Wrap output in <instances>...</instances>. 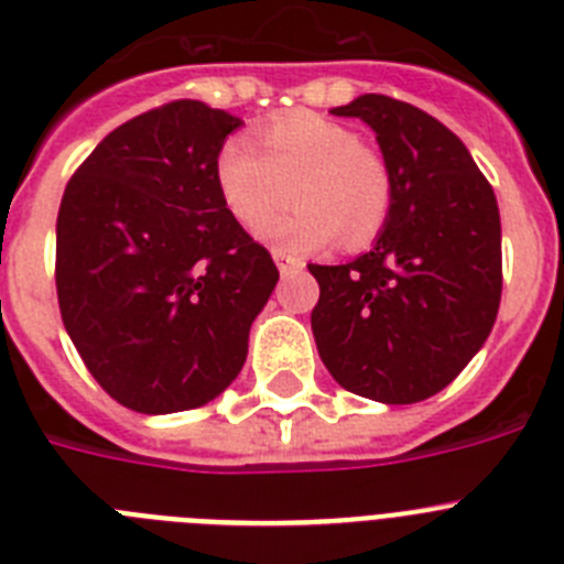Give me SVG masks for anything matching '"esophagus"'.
Returning <instances> with one entry per match:
<instances>
[{"mask_svg":"<svg viewBox=\"0 0 564 564\" xmlns=\"http://www.w3.org/2000/svg\"><path fill=\"white\" fill-rule=\"evenodd\" d=\"M273 262H276V268L282 276H288V273H296L305 268V262H302V259L291 257V253H285V251H279V248H273Z\"/></svg>","mask_w":564,"mask_h":564,"instance_id":"1","label":"esophagus"}]
</instances>
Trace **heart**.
<instances>
[{"mask_svg": "<svg viewBox=\"0 0 564 564\" xmlns=\"http://www.w3.org/2000/svg\"><path fill=\"white\" fill-rule=\"evenodd\" d=\"M259 147L228 138L214 158V183L239 226L264 228L293 193L300 206L267 225L273 246L311 253L341 237L344 248H364L381 234L392 208L390 166L350 127L293 112L259 129Z\"/></svg>", "mask_w": 564, "mask_h": 564, "instance_id": "1", "label": "heart"}]
</instances>
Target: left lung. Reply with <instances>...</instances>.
Returning <instances> with one entry per match:
<instances>
[{
    "label": "left lung",
    "instance_id": "1",
    "mask_svg": "<svg viewBox=\"0 0 564 564\" xmlns=\"http://www.w3.org/2000/svg\"><path fill=\"white\" fill-rule=\"evenodd\" d=\"M333 115L376 132L392 208L376 246L347 265H307L318 356L344 390L417 403L455 381L495 327L500 208L455 132L412 104L358 96Z\"/></svg>",
    "mask_w": 564,
    "mask_h": 564
}]
</instances>
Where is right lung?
<instances>
[{"instance_id": "add662e5", "label": "right lung", "mask_w": 564, "mask_h": 564, "mask_svg": "<svg viewBox=\"0 0 564 564\" xmlns=\"http://www.w3.org/2000/svg\"><path fill=\"white\" fill-rule=\"evenodd\" d=\"M239 123L203 101L163 104L112 129L64 188L62 322L127 410L169 415L220 395L276 288L271 253L214 183V158Z\"/></svg>"}]
</instances>
